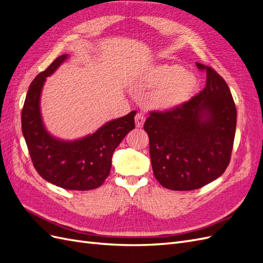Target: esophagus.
Instances as JSON below:
<instances>
[{
	"label": "esophagus",
	"instance_id": "34e87169",
	"mask_svg": "<svg viewBox=\"0 0 263 263\" xmlns=\"http://www.w3.org/2000/svg\"><path fill=\"white\" fill-rule=\"evenodd\" d=\"M135 122H136V127L137 128H141L144 126L145 123V116L141 113H138L136 116H135Z\"/></svg>",
	"mask_w": 263,
	"mask_h": 263
}]
</instances>
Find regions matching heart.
I'll list each match as a JSON object with an SVG mask.
<instances>
[{"instance_id": "1", "label": "heart", "mask_w": 263, "mask_h": 263, "mask_svg": "<svg viewBox=\"0 0 263 263\" xmlns=\"http://www.w3.org/2000/svg\"><path fill=\"white\" fill-rule=\"evenodd\" d=\"M141 79L149 86H156L149 94L148 103L158 110H172L184 104L198 86L197 77L176 63L150 66Z\"/></svg>"}]
</instances>
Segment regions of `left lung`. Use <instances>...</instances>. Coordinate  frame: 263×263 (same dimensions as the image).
Returning <instances> with one entry per match:
<instances>
[{
	"instance_id": "left-lung-1",
	"label": "left lung",
	"mask_w": 263,
	"mask_h": 263,
	"mask_svg": "<svg viewBox=\"0 0 263 263\" xmlns=\"http://www.w3.org/2000/svg\"><path fill=\"white\" fill-rule=\"evenodd\" d=\"M204 89L166 112H150L144 129L155 178L173 191L200 189L219 178L230 161L237 110L229 87L213 68Z\"/></svg>"
}]
</instances>
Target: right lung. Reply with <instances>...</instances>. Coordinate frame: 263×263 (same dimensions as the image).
Segmentation results:
<instances>
[{"label":"right lung","mask_w":263,"mask_h":263,"mask_svg":"<svg viewBox=\"0 0 263 263\" xmlns=\"http://www.w3.org/2000/svg\"><path fill=\"white\" fill-rule=\"evenodd\" d=\"M68 58L62 54L30 83L22 110V130L36 171L51 184L87 191L101 186L108 177L114 150L135 128L136 110L107 122L92 135L61 140L47 132L41 113V94L46 78Z\"/></svg>","instance_id":"right-lung-1"}]
</instances>
